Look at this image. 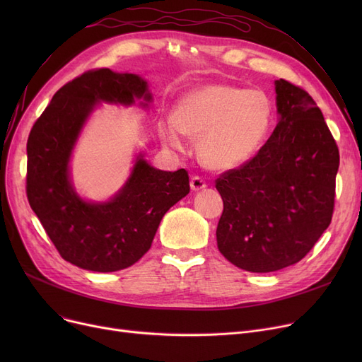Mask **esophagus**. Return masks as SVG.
I'll return each mask as SVG.
<instances>
[{
  "label": "esophagus",
  "mask_w": 362,
  "mask_h": 362,
  "mask_svg": "<svg viewBox=\"0 0 362 362\" xmlns=\"http://www.w3.org/2000/svg\"><path fill=\"white\" fill-rule=\"evenodd\" d=\"M206 186L205 180L199 176H192L191 177V189L192 191H201V189H204Z\"/></svg>",
  "instance_id": "esophagus-1"
}]
</instances>
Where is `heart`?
I'll return each mask as SVG.
<instances>
[{
    "mask_svg": "<svg viewBox=\"0 0 362 362\" xmlns=\"http://www.w3.org/2000/svg\"><path fill=\"white\" fill-rule=\"evenodd\" d=\"M273 120L267 93L235 85H206L186 93L173 117L161 120V141L183 149V135L198 138L199 161L211 170H232L259 151Z\"/></svg>",
    "mask_w": 362,
    "mask_h": 362,
    "instance_id": "obj_1",
    "label": "heart"
}]
</instances>
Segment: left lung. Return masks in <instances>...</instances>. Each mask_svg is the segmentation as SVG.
Returning a JSON list of instances; mask_svg holds the SVG:
<instances>
[{"label":"left lung","mask_w":362,"mask_h":362,"mask_svg":"<svg viewBox=\"0 0 362 362\" xmlns=\"http://www.w3.org/2000/svg\"><path fill=\"white\" fill-rule=\"evenodd\" d=\"M279 123L254 158L216 180L218 251L236 267L270 273L305 257L333 217L339 148L311 95L276 81Z\"/></svg>","instance_id":"obj_1"}]
</instances>
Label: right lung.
Returning a JSON list of instances; mask_svg holds the SVG:
<instances>
[{
	"label": "right lung",
	"instance_id": "1",
	"mask_svg": "<svg viewBox=\"0 0 362 362\" xmlns=\"http://www.w3.org/2000/svg\"><path fill=\"white\" fill-rule=\"evenodd\" d=\"M151 100L136 74L93 69L55 92L28 138L26 195L51 242L66 261L110 273L130 267L151 248L163 216L191 191L185 168L161 171L139 158L132 176L105 204L82 201L69 180L76 139L98 101Z\"/></svg>",
	"mask_w": 362,
	"mask_h": 362
}]
</instances>
